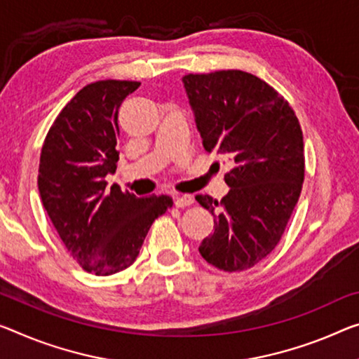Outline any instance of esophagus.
<instances>
[{
  "label": "esophagus",
  "mask_w": 359,
  "mask_h": 359,
  "mask_svg": "<svg viewBox=\"0 0 359 359\" xmlns=\"http://www.w3.org/2000/svg\"><path fill=\"white\" fill-rule=\"evenodd\" d=\"M191 203H194V198H192V196L189 194H183V196H175V205L183 208V207H187L191 205Z\"/></svg>",
  "instance_id": "esophagus-1"
}]
</instances>
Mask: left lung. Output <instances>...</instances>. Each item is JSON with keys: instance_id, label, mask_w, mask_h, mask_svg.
I'll list each match as a JSON object with an SVG mask.
<instances>
[{"instance_id": "obj_1", "label": "left lung", "mask_w": 359, "mask_h": 359, "mask_svg": "<svg viewBox=\"0 0 359 359\" xmlns=\"http://www.w3.org/2000/svg\"><path fill=\"white\" fill-rule=\"evenodd\" d=\"M183 85L205 151L233 163L222 202L196 196L215 218L198 252L215 268L244 271L278 245L299 202L305 176L300 123L274 88L247 72L189 74Z\"/></svg>"}]
</instances>
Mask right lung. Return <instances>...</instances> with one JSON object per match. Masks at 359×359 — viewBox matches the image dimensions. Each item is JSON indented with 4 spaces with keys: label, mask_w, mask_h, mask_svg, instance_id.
Returning <instances> with one entry per match:
<instances>
[{
    "label": "right lung",
    "mask_w": 359,
    "mask_h": 359,
    "mask_svg": "<svg viewBox=\"0 0 359 359\" xmlns=\"http://www.w3.org/2000/svg\"><path fill=\"white\" fill-rule=\"evenodd\" d=\"M140 81L86 85L57 115L45 140L38 191L65 249L88 273L110 276L133 264L154 219L172 197H136L106 176L118 162V109Z\"/></svg>",
    "instance_id": "1"
}]
</instances>
